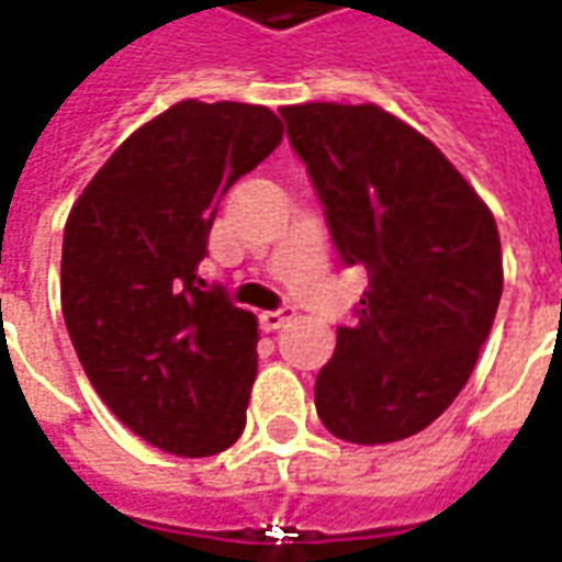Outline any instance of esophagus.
Segmentation results:
<instances>
[{
  "label": "esophagus",
  "mask_w": 562,
  "mask_h": 562,
  "mask_svg": "<svg viewBox=\"0 0 562 562\" xmlns=\"http://www.w3.org/2000/svg\"><path fill=\"white\" fill-rule=\"evenodd\" d=\"M292 316H294L292 307L268 310V313H261V316H258V322H261V328H265V331H277V328H282L285 322H292Z\"/></svg>",
  "instance_id": "1"
}]
</instances>
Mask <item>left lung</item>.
<instances>
[{
	"mask_svg": "<svg viewBox=\"0 0 562 562\" xmlns=\"http://www.w3.org/2000/svg\"><path fill=\"white\" fill-rule=\"evenodd\" d=\"M344 265L368 270L316 414L349 445L423 431L469 383L502 297L499 227L435 145L374 103L282 105Z\"/></svg>",
	"mask_w": 562,
	"mask_h": 562,
	"instance_id": "8db88e82",
	"label": "left lung"
}]
</instances>
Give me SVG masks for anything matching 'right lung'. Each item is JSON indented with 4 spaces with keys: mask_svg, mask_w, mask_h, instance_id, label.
<instances>
[{
    "mask_svg": "<svg viewBox=\"0 0 562 562\" xmlns=\"http://www.w3.org/2000/svg\"><path fill=\"white\" fill-rule=\"evenodd\" d=\"M282 143L268 105L182 100L117 145L63 231L60 301L78 362L124 426L176 457L246 429L258 319L198 265L218 200Z\"/></svg>",
    "mask_w": 562,
    "mask_h": 562,
    "instance_id": "add662e5",
    "label": "right lung"
}]
</instances>
